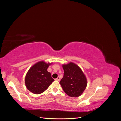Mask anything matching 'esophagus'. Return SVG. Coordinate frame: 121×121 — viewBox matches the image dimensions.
Instances as JSON below:
<instances>
[{
	"mask_svg": "<svg viewBox=\"0 0 121 121\" xmlns=\"http://www.w3.org/2000/svg\"><path fill=\"white\" fill-rule=\"evenodd\" d=\"M56 81H60V77H58L56 79Z\"/></svg>",
	"mask_w": 121,
	"mask_h": 121,
	"instance_id": "34e87169",
	"label": "esophagus"
}]
</instances>
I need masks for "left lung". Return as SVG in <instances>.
Wrapping results in <instances>:
<instances>
[{"instance_id": "8db88e82", "label": "left lung", "mask_w": 121, "mask_h": 121, "mask_svg": "<svg viewBox=\"0 0 121 121\" xmlns=\"http://www.w3.org/2000/svg\"><path fill=\"white\" fill-rule=\"evenodd\" d=\"M64 70L63 78L60 82L62 88L69 96H80L87 85L86 76L77 65L72 62L63 65Z\"/></svg>"}]
</instances>
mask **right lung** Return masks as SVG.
Returning a JSON list of instances; mask_svg holds the SVG:
<instances>
[{
    "label": "right lung",
    "mask_w": 121,
    "mask_h": 121,
    "mask_svg": "<svg viewBox=\"0 0 121 121\" xmlns=\"http://www.w3.org/2000/svg\"><path fill=\"white\" fill-rule=\"evenodd\" d=\"M52 63L40 61L30 68L25 77L27 88L34 94L42 93L48 88L54 80L47 69Z\"/></svg>",
    "instance_id": "1"
}]
</instances>
